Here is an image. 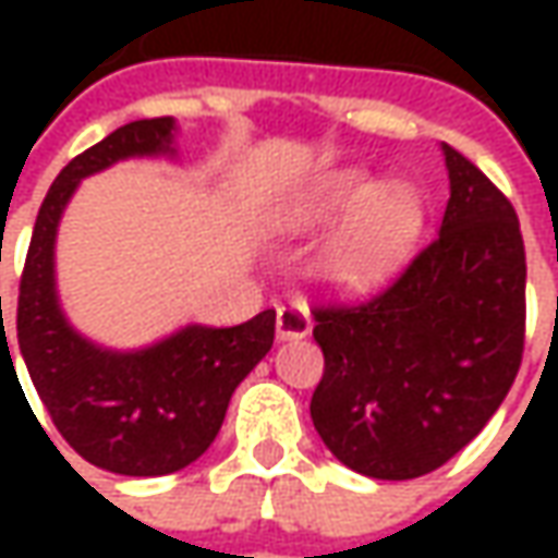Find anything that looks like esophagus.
<instances>
[{
    "mask_svg": "<svg viewBox=\"0 0 558 558\" xmlns=\"http://www.w3.org/2000/svg\"><path fill=\"white\" fill-rule=\"evenodd\" d=\"M311 329L313 319L311 311H307V304L289 301V304H282V307L276 311V335H279L282 341H289V338H304V335H311Z\"/></svg>",
    "mask_w": 558,
    "mask_h": 558,
    "instance_id": "34e87169",
    "label": "esophagus"
}]
</instances>
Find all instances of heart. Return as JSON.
<instances>
[{"label": "heart", "mask_w": 558, "mask_h": 558, "mask_svg": "<svg viewBox=\"0 0 558 558\" xmlns=\"http://www.w3.org/2000/svg\"><path fill=\"white\" fill-rule=\"evenodd\" d=\"M344 223L323 247V279L348 294H366L391 282L410 260L425 229V204L410 183H373L366 173L341 170L313 183L289 204L282 226L307 232L316 226Z\"/></svg>", "instance_id": "heart-1"}]
</instances>
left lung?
Instances as JSON below:
<instances>
[{
	"mask_svg": "<svg viewBox=\"0 0 558 558\" xmlns=\"http://www.w3.org/2000/svg\"><path fill=\"white\" fill-rule=\"evenodd\" d=\"M438 239L385 291L316 304L323 378L311 418L360 475L407 482L457 457L509 395L525 351V242L515 207L444 145Z\"/></svg>",
	"mask_w": 558,
	"mask_h": 558,
	"instance_id": "8db88e82",
	"label": "left lung"
}]
</instances>
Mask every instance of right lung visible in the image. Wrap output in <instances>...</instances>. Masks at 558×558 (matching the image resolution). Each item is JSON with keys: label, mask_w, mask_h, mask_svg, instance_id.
<instances>
[{"label": "right lung", "mask_w": 558, "mask_h": 558, "mask_svg": "<svg viewBox=\"0 0 558 558\" xmlns=\"http://www.w3.org/2000/svg\"><path fill=\"white\" fill-rule=\"evenodd\" d=\"M173 118L123 123L58 173L36 214L17 291V344L54 428L86 462L140 478L202 457L232 391L276 335V311H264L242 326H185L145 351L118 354L76 335L58 307L54 232L80 180L123 158L173 155Z\"/></svg>", "instance_id": "right-lung-1"}]
</instances>
